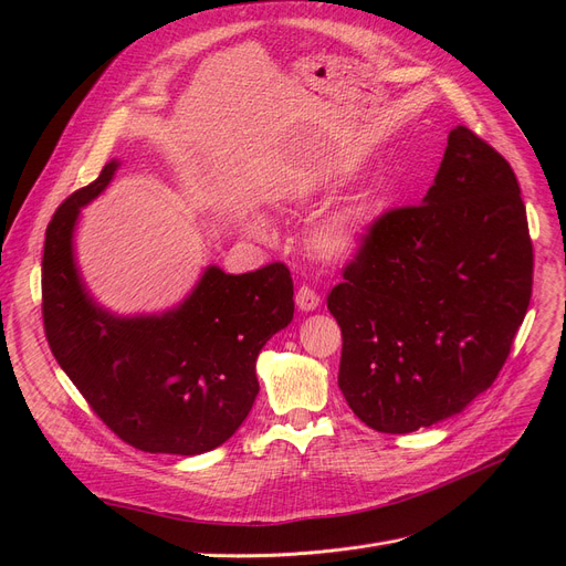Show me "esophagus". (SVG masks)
Here are the masks:
<instances>
[{
	"label": "esophagus",
	"mask_w": 566,
	"mask_h": 566,
	"mask_svg": "<svg viewBox=\"0 0 566 566\" xmlns=\"http://www.w3.org/2000/svg\"><path fill=\"white\" fill-rule=\"evenodd\" d=\"M295 305H298L301 312H314L321 305V298L314 289L301 286L298 293H295Z\"/></svg>",
	"instance_id": "esophagus-1"
}]
</instances>
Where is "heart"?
I'll use <instances>...</instances> for the list:
<instances>
[{
	"mask_svg": "<svg viewBox=\"0 0 566 566\" xmlns=\"http://www.w3.org/2000/svg\"><path fill=\"white\" fill-rule=\"evenodd\" d=\"M250 233H254L261 241H271L275 235L273 222L265 216L256 213L248 222ZM367 238V220L358 211H342L331 218L321 220L312 231V250L325 261H344L353 254H358L365 245Z\"/></svg>",
	"mask_w": 566,
	"mask_h": 566,
	"instance_id": "heart-1",
	"label": "heart"
}]
</instances>
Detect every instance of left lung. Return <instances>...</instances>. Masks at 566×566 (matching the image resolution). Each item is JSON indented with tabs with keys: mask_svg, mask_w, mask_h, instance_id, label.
<instances>
[{
	"mask_svg": "<svg viewBox=\"0 0 566 566\" xmlns=\"http://www.w3.org/2000/svg\"><path fill=\"white\" fill-rule=\"evenodd\" d=\"M530 295L516 174L457 126L422 203L380 216L328 295L344 399L380 433L452 418L497 378Z\"/></svg>",
	"mask_w": 566,
	"mask_h": 566,
	"instance_id": "obj_1",
	"label": "left lung"
}]
</instances>
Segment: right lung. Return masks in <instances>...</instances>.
<instances>
[{
    "label": "right lung",
    "mask_w": 566,
    "mask_h": 566,
    "mask_svg": "<svg viewBox=\"0 0 566 566\" xmlns=\"http://www.w3.org/2000/svg\"><path fill=\"white\" fill-rule=\"evenodd\" d=\"M118 160L56 208L43 250V323L54 358L98 418L133 448L195 457L227 442L259 395L256 358L293 318L284 263L229 275L208 265L160 314L122 316L88 293L75 259L80 211Z\"/></svg>",
    "instance_id": "1"
}]
</instances>
